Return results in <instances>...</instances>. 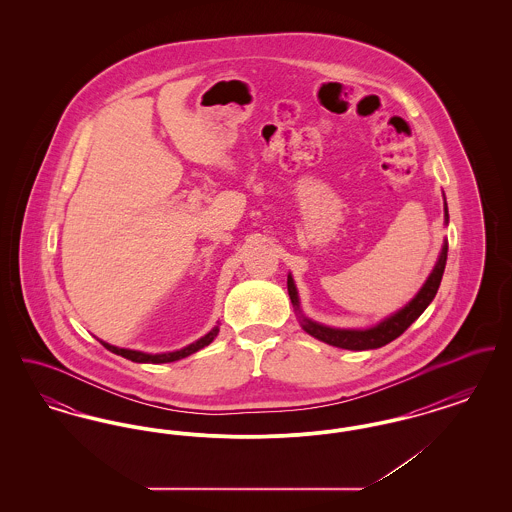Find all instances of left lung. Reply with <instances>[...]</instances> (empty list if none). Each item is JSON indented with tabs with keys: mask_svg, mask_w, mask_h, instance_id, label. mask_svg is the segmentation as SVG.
<instances>
[{
	"mask_svg": "<svg viewBox=\"0 0 512 512\" xmlns=\"http://www.w3.org/2000/svg\"><path fill=\"white\" fill-rule=\"evenodd\" d=\"M443 211H445V222H449V213H447V203L443 205ZM445 263H447V242L441 247V253H439L438 263L434 270L430 272L428 280L424 282V286L420 288V292L414 295L413 299L403 307L399 309L397 313H393L388 318H384L382 322H378L376 326L372 328H365V330H347V328H330V326H324V324H318L315 320H309L301 313V307H299V295H297V288L293 284L292 274L288 276V293H290V299H292L293 307L299 315L301 320V326L307 334H311L313 338L324 341L328 345H334V347H341V349H351V351H365V349H378L386 343L399 338L411 324H413L416 318L420 317L426 307L432 303V299L436 297L438 293L439 284H441V276H443V270H445Z\"/></svg>",
	"mask_w": 512,
	"mask_h": 512,
	"instance_id": "8db88e82",
	"label": "left lung"
}]
</instances>
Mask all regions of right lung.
I'll return each mask as SVG.
<instances>
[{"label": "right lung", "instance_id": "1", "mask_svg": "<svg viewBox=\"0 0 512 512\" xmlns=\"http://www.w3.org/2000/svg\"><path fill=\"white\" fill-rule=\"evenodd\" d=\"M217 334H219V326H215L209 334H205L203 338H199V340L194 341V343H190V345H186V347H182V349H178V351H171V353H157V355L144 353V351H134V349H122V347H115V345H111V343H107V341H99L103 343V347H105V349H109V351H111V353H115V355H121V357L128 359V361H132V363H153V365H161V363H174V361H180V359H184V357L192 355L195 351L203 349L205 345H209L211 341L217 338Z\"/></svg>", "mask_w": 512, "mask_h": 512}]
</instances>
